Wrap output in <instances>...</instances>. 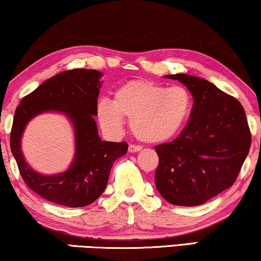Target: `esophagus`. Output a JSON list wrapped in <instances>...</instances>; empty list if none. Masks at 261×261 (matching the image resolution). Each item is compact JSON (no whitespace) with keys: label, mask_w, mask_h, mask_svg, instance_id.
Here are the masks:
<instances>
[{"label":"esophagus","mask_w":261,"mask_h":261,"mask_svg":"<svg viewBox=\"0 0 261 261\" xmlns=\"http://www.w3.org/2000/svg\"><path fill=\"white\" fill-rule=\"evenodd\" d=\"M141 150H142V146H139V145H134V144H131V145L129 146V152H131V153L139 152Z\"/></svg>","instance_id":"34e87169"}]
</instances>
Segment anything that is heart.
Here are the masks:
<instances>
[{
  "label": "heart",
  "instance_id": "b5f03b06",
  "mask_svg": "<svg viewBox=\"0 0 261 261\" xmlns=\"http://www.w3.org/2000/svg\"><path fill=\"white\" fill-rule=\"evenodd\" d=\"M193 97L182 85L155 83L149 80H132L116 90L112 103L100 100L97 117L110 134L123 126V117L136 138L144 143H164L176 137L191 117Z\"/></svg>",
  "mask_w": 261,
  "mask_h": 261
}]
</instances>
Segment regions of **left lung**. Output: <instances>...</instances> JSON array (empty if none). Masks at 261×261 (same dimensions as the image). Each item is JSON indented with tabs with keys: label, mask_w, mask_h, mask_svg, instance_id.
Masks as SVG:
<instances>
[{
	"label": "left lung",
	"mask_w": 261,
	"mask_h": 261,
	"mask_svg": "<svg viewBox=\"0 0 261 261\" xmlns=\"http://www.w3.org/2000/svg\"><path fill=\"white\" fill-rule=\"evenodd\" d=\"M193 97L190 122L170 143L154 147V182L170 204H204L233 185L251 146L244 108L211 82L186 73L168 75Z\"/></svg>",
	"instance_id": "8db88e82"
}]
</instances>
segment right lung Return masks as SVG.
Wrapping results in <instances>:
<instances>
[{"label":"right lung","mask_w":261,"mask_h":261,"mask_svg":"<svg viewBox=\"0 0 261 261\" xmlns=\"http://www.w3.org/2000/svg\"><path fill=\"white\" fill-rule=\"evenodd\" d=\"M102 72L92 69L63 71L43 82L25 96L15 111L10 149L23 180L42 198L68 207H82L95 201L107 188L114 163L127 151V143L103 142L93 116ZM44 112L64 114L73 124L75 154L69 168L57 175L38 174L26 163L20 142L30 120Z\"/></svg>","instance_id":"obj_1"}]
</instances>
